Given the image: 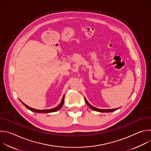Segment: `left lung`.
<instances>
[{"mask_svg":"<svg viewBox=\"0 0 151 151\" xmlns=\"http://www.w3.org/2000/svg\"><path fill=\"white\" fill-rule=\"evenodd\" d=\"M20 100V101H21V103H23V104L24 106H26V107H27V108L28 109H29L30 111H32V112H37V113H51V112H56V111H57L58 110L60 109V106H58V107H55V108H54V109H44V110L36 109L32 108V107H29V106H27V104H26L24 102H23L22 101H21V100ZM61 103H62V104H63L64 100H63ZM60 105H61V104H60ZM62 105H63V104H62ZM88 106H89V107H90V108H91V109H93V110L94 111V108H95L94 107H93V106H91V105L89 103L88 104Z\"/></svg>","mask_w":151,"mask_h":151,"instance_id":"left-lung-1","label":"left lung"}]
</instances>
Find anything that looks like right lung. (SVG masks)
Masks as SVG:
<instances>
[{
    "label": "right lung",
    "instance_id": "add662e5",
    "mask_svg": "<svg viewBox=\"0 0 151 151\" xmlns=\"http://www.w3.org/2000/svg\"><path fill=\"white\" fill-rule=\"evenodd\" d=\"M117 109H99L98 108H96L95 107L94 108V111H97V112H113L116 111Z\"/></svg>",
    "mask_w": 151,
    "mask_h": 151
}]
</instances>
